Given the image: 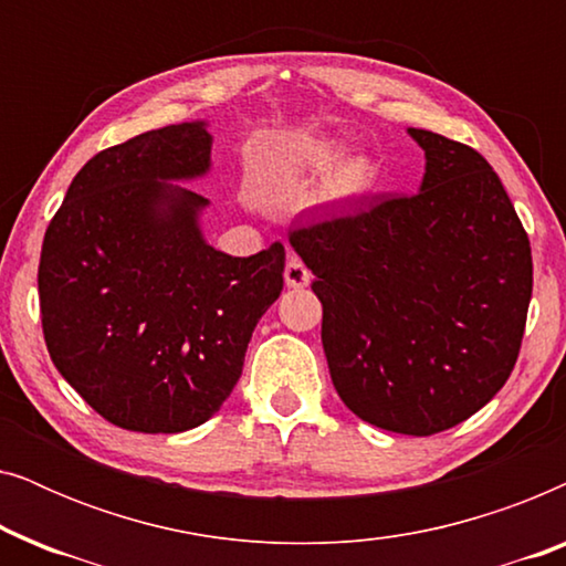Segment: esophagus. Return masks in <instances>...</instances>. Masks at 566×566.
Here are the masks:
<instances>
[{
    "label": "esophagus",
    "instance_id": "obj_1",
    "mask_svg": "<svg viewBox=\"0 0 566 566\" xmlns=\"http://www.w3.org/2000/svg\"><path fill=\"white\" fill-rule=\"evenodd\" d=\"M285 285L289 289H306L308 281H312V273H308V268L301 262V258L296 254H291L289 262H285Z\"/></svg>",
    "mask_w": 566,
    "mask_h": 566
}]
</instances>
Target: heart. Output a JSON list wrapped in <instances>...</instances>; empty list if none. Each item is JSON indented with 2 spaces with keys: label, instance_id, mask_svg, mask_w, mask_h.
Wrapping results in <instances>:
<instances>
[{
  "label": "heart",
  "instance_id": "b5f03b06",
  "mask_svg": "<svg viewBox=\"0 0 566 566\" xmlns=\"http://www.w3.org/2000/svg\"><path fill=\"white\" fill-rule=\"evenodd\" d=\"M339 157V149L332 144H322L312 151V165L316 167H329L332 161ZM370 182V165L366 159H347L337 167V172L332 175L329 188L335 196H355V192L366 190Z\"/></svg>",
  "mask_w": 566,
  "mask_h": 566
}]
</instances>
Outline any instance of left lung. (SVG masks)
<instances>
[{
    "label": "left lung",
    "instance_id": "8db88e82",
    "mask_svg": "<svg viewBox=\"0 0 566 566\" xmlns=\"http://www.w3.org/2000/svg\"><path fill=\"white\" fill-rule=\"evenodd\" d=\"M409 136L424 151L420 192L312 221L289 242L316 275L339 399L420 438L469 420L513 374L533 260L490 161L432 130Z\"/></svg>",
    "mask_w": 566,
    "mask_h": 566
}]
</instances>
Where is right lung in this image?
<instances>
[{"instance_id":"add662e5","label":"right lung","mask_w":566,"mask_h":566,"mask_svg":"<svg viewBox=\"0 0 566 566\" xmlns=\"http://www.w3.org/2000/svg\"><path fill=\"white\" fill-rule=\"evenodd\" d=\"M211 169L203 120L99 151L69 185L38 265L53 366L107 422L182 432L219 412L260 316L283 291L285 250H213L208 200L169 180Z\"/></svg>"}]
</instances>
